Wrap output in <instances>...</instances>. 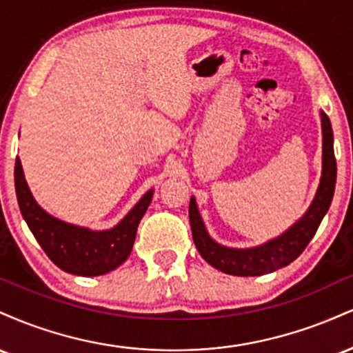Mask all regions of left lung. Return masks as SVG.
<instances>
[{
  "instance_id": "1",
  "label": "left lung",
  "mask_w": 353,
  "mask_h": 353,
  "mask_svg": "<svg viewBox=\"0 0 353 353\" xmlns=\"http://www.w3.org/2000/svg\"><path fill=\"white\" fill-rule=\"evenodd\" d=\"M322 116V177L314 201L307 212L282 236L265 242V244L250 247V249H230L212 241L205 230L204 222L197 210L194 197L189 202V221L192 229V239L199 254L214 269L241 277H255L289 265L303 252L307 244L317 232L320 222L329 210L334 199L335 181H337V161L334 154V132L330 119L325 112Z\"/></svg>"
}]
</instances>
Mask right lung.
<instances>
[{
  "label": "right lung",
  "instance_id": "obj_1",
  "mask_svg": "<svg viewBox=\"0 0 353 353\" xmlns=\"http://www.w3.org/2000/svg\"><path fill=\"white\" fill-rule=\"evenodd\" d=\"M14 188L24 221L48 257L64 272L83 277L111 272L129 257L137 225L154 194V190H148L116 228L89 230L59 221L39 208L24 179L19 157L14 164Z\"/></svg>",
  "mask_w": 353,
  "mask_h": 353
}]
</instances>
